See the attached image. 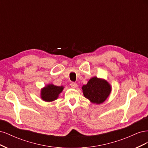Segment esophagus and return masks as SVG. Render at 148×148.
<instances>
[{"mask_svg":"<svg viewBox=\"0 0 148 148\" xmlns=\"http://www.w3.org/2000/svg\"><path fill=\"white\" fill-rule=\"evenodd\" d=\"M70 86L71 88H76L78 86V85H77V83H75V82H71L70 83Z\"/></svg>","mask_w":148,"mask_h":148,"instance_id":"obj_1","label":"esophagus"}]
</instances>
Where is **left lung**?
<instances>
[{
    "label": "left lung",
    "mask_w": 148,
    "mask_h": 148,
    "mask_svg": "<svg viewBox=\"0 0 148 148\" xmlns=\"http://www.w3.org/2000/svg\"><path fill=\"white\" fill-rule=\"evenodd\" d=\"M84 96L93 103L101 104L110 95L111 87L106 80L93 77L82 87Z\"/></svg>",
    "instance_id": "left-lung-1"
}]
</instances>
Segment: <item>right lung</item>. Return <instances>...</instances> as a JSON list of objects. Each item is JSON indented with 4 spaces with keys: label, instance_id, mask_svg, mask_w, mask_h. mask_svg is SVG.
<instances>
[{
    "label": "right lung",
    "instance_id": "obj_1",
    "mask_svg": "<svg viewBox=\"0 0 148 148\" xmlns=\"http://www.w3.org/2000/svg\"><path fill=\"white\" fill-rule=\"evenodd\" d=\"M63 86H57L53 84H49L42 89L41 98L45 101L51 102L57 99L59 94L63 90Z\"/></svg>",
    "mask_w": 148,
    "mask_h": 148
}]
</instances>
